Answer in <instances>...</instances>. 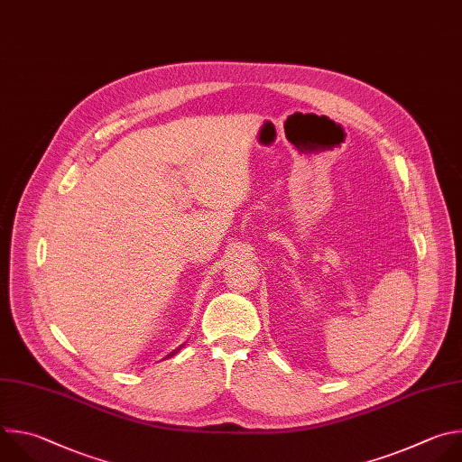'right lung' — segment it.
I'll list each match as a JSON object with an SVG mask.
<instances>
[{"instance_id":"obj_1","label":"right lung","mask_w":462,"mask_h":462,"mask_svg":"<svg viewBox=\"0 0 462 462\" xmlns=\"http://www.w3.org/2000/svg\"><path fill=\"white\" fill-rule=\"evenodd\" d=\"M172 353H174V351H172Z\"/></svg>"}]
</instances>
